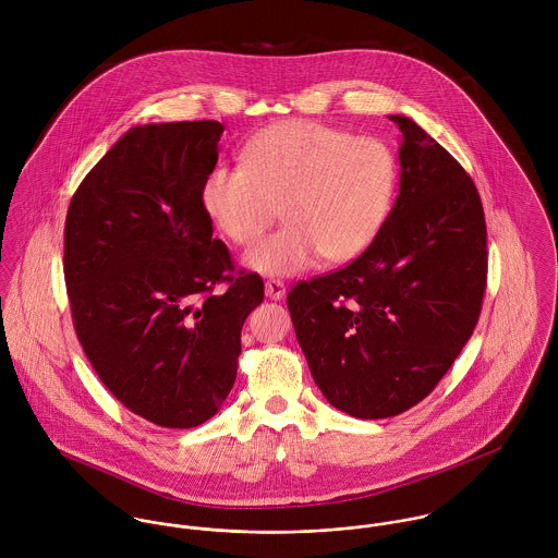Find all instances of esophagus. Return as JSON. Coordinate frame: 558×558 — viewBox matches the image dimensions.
Masks as SVG:
<instances>
[{"instance_id": "34e87169", "label": "esophagus", "mask_w": 558, "mask_h": 558, "mask_svg": "<svg viewBox=\"0 0 558 558\" xmlns=\"http://www.w3.org/2000/svg\"><path fill=\"white\" fill-rule=\"evenodd\" d=\"M264 288H266V296H268L270 301H281V299L286 296V283L279 281V279L266 281Z\"/></svg>"}]
</instances>
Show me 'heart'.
Masks as SVG:
<instances>
[{
  "mask_svg": "<svg viewBox=\"0 0 558 558\" xmlns=\"http://www.w3.org/2000/svg\"><path fill=\"white\" fill-rule=\"evenodd\" d=\"M398 159L376 137H354L314 120H286L262 131L244 165H217L204 180L202 204L236 244L259 239L281 215L288 226L244 253L264 275H294L318 264L359 257L385 228Z\"/></svg>",
  "mask_w": 558,
  "mask_h": 558,
  "instance_id": "heart-1",
  "label": "heart"
}]
</instances>
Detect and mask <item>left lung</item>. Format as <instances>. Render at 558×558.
<instances>
[{
  "instance_id": "8db88e82",
  "label": "left lung",
  "mask_w": 558,
  "mask_h": 558,
  "mask_svg": "<svg viewBox=\"0 0 558 558\" xmlns=\"http://www.w3.org/2000/svg\"><path fill=\"white\" fill-rule=\"evenodd\" d=\"M399 195L376 240L345 268L296 283L288 310L322 396L356 418L427 398L477 326L487 232L464 167L405 116Z\"/></svg>"
}]
</instances>
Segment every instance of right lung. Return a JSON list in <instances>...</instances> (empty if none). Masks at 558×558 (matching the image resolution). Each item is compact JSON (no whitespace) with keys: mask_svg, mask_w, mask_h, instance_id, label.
I'll return each mask as SVG.
<instances>
[{"mask_svg":"<svg viewBox=\"0 0 558 558\" xmlns=\"http://www.w3.org/2000/svg\"><path fill=\"white\" fill-rule=\"evenodd\" d=\"M221 135L215 120L126 131L66 215L64 279L83 352L113 398L160 427L219 412L242 324L264 301L262 277L234 270L202 204Z\"/></svg>","mask_w":558,"mask_h":558,"instance_id":"1","label":"right lung"}]
</instances>
